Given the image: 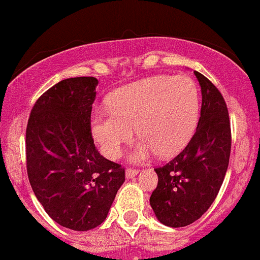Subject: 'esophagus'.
<instances>
[{
	"label": "esophagus",
	"instance_id": "34e87169",
	"mask_svg": "<svg viewBox=\"0 0 260 260\" xmlns=\"http://www.w3.org/2000/svg\"><path fill=\"white\" fill-rule=\"evenodd\" d=\"M138 173H139L138 169H135V168H127V169H126V178H133V177H135Z\"/></svg>",
	"mask_w": 260,
	"mask_h": 260
}]
</instances>
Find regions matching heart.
<instances>
[{
    "label": "heart",
    "mask_w": 260,
    "mask_h": 260,
    "mask_svg": "<svg viewBox=\"0 0 260 260\" xmlns=\"http://www.w3.org/2000/svg\"><path fill=\"white\" fill-rule=\"evenodd\" d=\"M199 114V89L191 78L153 77L120 89L110 109L96 110L92 135L102 153L115 159L136 127L141 139L134 144L130 158L143 161L155 153L167 158L187 145Z\"/></svg>",
    "instance_id": "heart-1"
}]
</instances>
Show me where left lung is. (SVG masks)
Here are the masks:
<instances>
[{"label": "left lung", "mask_w": 260, "mask_h": 260, "mask_svg": "<svg viewBox=\"0 0 260 260\" xmlns=\"http://www.w3.org/2000/svg\"><path fill=\"white\" fill-rule=\"evenodd\" d=\"M202 92L201 116L186 148L155 168L158 186L150 206L161 223L182 228L199 220L216 199L231 151L230 119L222 94L204 74L194 72Z\"/></svg>", "instance_id": "8db88e82"}]
</instances>
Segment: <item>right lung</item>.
I'll return each instance as SVG.
<instances>
[{
    "instance_id": "add662e5",
    "label": "right lung",
    "mask_w": 260,
    "mask_h": 260,
    "mask_svg": "<svg viewBox=\"0 0 260 260\" xmlns=\"http://www.w3.org/2000/svg\"><path fill=\"white\" fill-rule=\"evenodd\" d=\"M94 77L63 79L37 100L26 126V171L46 214L64 228L87 231L107 217L125 168L94 146Z\"/></svg>"
}]
</instances>
